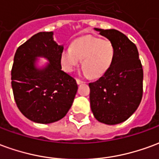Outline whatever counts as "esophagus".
I'll return each instance as SVG.
<instances>
[{"label":"esophagus","mask_w":159,"mask_h":159,"mask_svg":"<svg viewBox=\"0 0 159 159\" xmlns=\"http://www.w3.org/2000/svg\"><path fill=\"white\" fill-rule=\"evenodd\" d=\"M76 83H77V84H82V83H84V82L80 79H76Z\"/></svg>","instance_id":"1"}]
</instances>
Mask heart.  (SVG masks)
<instances>
[{"label": "heart", "instance_id": "heart-1", "mask_svg": "<svg viewBox=\"0 0 159 159\" xmlns=\"http://www.w3.org/2000/svg\"><path fill=\"white\" fill-rule=\"evenodd\" d=\"M112 43L92 36L80 37L71 47L63 49L60 65L66 72H72L83 60V72L92 78L102 76L110 68L114 59Z\"/></svg>", "mask_w": 159, "mask_h": 159}]
</instances>
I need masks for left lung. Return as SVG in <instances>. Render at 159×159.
Wrapping results in <instances>:
<instances>
[{
	"mask_svg": "<svg viewBox=\"0 0 159 159\" xmlns=\"http://www.w3.org/2000/svg\"><path fill=\"white\" fill-rule=\"evenodd\" d=\"M115 49L111 67L90 83V105L100 123L114 125L126 121L139 107L143 93V69L136 46L117 30L94 28Z\"/></svg>",
	"mask_w": 159,
	"mask_h": 159,
	"instance_id": "8db88e82",
	"label": "left lung"
}]
</instances>
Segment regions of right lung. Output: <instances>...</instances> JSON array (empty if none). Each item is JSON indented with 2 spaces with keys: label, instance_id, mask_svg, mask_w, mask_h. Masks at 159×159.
Segmentation results:
<instances>
[{
  "label": "right lung",
  "instance_id": "right-lung-1",
  "mask_svg": "<svg viewBox=\"0 0 159 159\" xmlns=\"http://www.w3.org/2000/svg\"><path fill=\"white\" fill-rule=\"evenodd\" d=\"M53 33L39 32L19 46L12 68V88L17 107L28 119L51 123L65 117L77 91L76 80L61 70L60 53ZM37 57L49 62L37 68Z\"/></svg>",
  "mask_w": 159,
  "mask_h": 159
}]
</instances>
